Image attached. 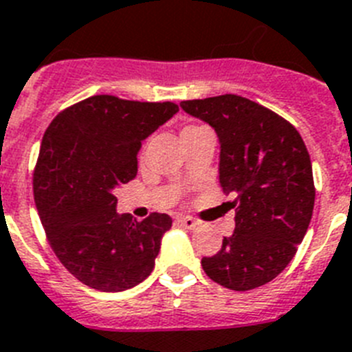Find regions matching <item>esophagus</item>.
I'll use <instances>...</instances> for the list:
<instances>
[{
	"mask_svg": "<svg viewBox=\"0 0 352 352\" xmlns=\"http://www.w3.org/2000/svg\"><path fill=\"white\" fill-rule=\"evenodd\" d=\"M177 221H179V223H181L184 229H195V227L199 226V221L195 220V218H191V217H179V218H177Z\"/></svg>",
	"mask_w": 352,
	"mask_h": 352,
	"instance_id": "esophagus-1",
	"label": "esophagus"
}]
</instances>
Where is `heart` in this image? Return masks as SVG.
Wrapping results in <instances>:
<instances>
[{
	"mask_svg": "<svg viewBox=\"0 0 352 352\" xmlns=\"http://www.w3.org/2000/svg\"><path fill=\"white\" fill-rule=\"evenodd\" d=\"M199 129H202V126H199V125H190V126H184V129H182V132H181V135H184V134H190V132H193V131H199Z\"/></svg>",
	"mask_w": 352,
	"mask_h": 352,
	"instance_id": "obj_1",
	"label": "heart"
}]
</instances>
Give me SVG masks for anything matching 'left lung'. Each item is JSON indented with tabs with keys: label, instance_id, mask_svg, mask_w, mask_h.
Returning <instances> with one entry per match:
<instances>
[{
	"label": "left lung",
	"instance_id": "obj_1",
	"mask_svg": "<svg viewBox=\"0 0 352 352\" xmlns=\"http://www.w3.org/2000/svg\"><path fill=\"white\" fill-rule=\"evenodd\" d=\"M181 107L214 129L220 186L234 195V232L202 258L204 272L229 290L267 285L294 259L311 220L308 148L290 121L238 94L186 100Z\"/></svg>",
	"mask_w": 352,
	"mask_h": 352
}]
</instances>
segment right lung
<instances>
[{
	"mask_svg": "<svg viewBox=\"0 0 352 352\" xmlns=\"http://www.w3.org/2000/svg\"><path fill=\"white\" fill-rule=\"evenodd\" d=\"M177 111L173 102L96 94L58 112L44 132L35 206L58 261L94 290H129L153 270L171 218L120 214L112 191L134 179L141 141Z\"/></svg>",
	"mask_w": 352,
	"mask_h": 352,
	"instance_id": "add662e5",
	"label": "right lung"
}]
</instances>
